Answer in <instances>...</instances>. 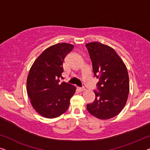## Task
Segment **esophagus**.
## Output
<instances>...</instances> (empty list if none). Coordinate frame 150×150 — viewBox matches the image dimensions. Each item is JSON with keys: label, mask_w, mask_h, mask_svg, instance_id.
Masks as SVG:
<instances>
[{"label": "esophagus", "mask_w": 150, "mask_h": 150, "mask_svg": "<svg viewBox=\"0 0 150 150\" xmlns=\"http://www.w3.org/2000/svg\"><path fill=\"white\" fill-rule=\"evenodd\" d=\"M78 89H79V91H81V92H83V91H85V89L82 88H78Z\"/></svg>", "instance_id": "1"}]
</instances>
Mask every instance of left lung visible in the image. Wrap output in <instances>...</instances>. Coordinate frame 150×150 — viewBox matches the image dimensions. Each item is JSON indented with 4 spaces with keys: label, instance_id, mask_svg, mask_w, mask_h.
I'll return each instance as SVG.
<instances>
[{
    "label": "left lung",
    "instance_id": "obj_1",
    "mask_svg": "<svg viewBox=\"0 0 150 150\" xmlns=\"http://www.w3.org/2000/svg\"><path fill=\"white\" fill-rule=\"evenodd\" d=\"M92 62L94 75L99 78L94 91L96 99L87 105L93 117L101 120L118 115L126 105L129 93V79L127 67L112 48L98 42L86 44Z\"/></svg>",
    "mask_w": 150,
    "mask_h": 150
}]
</instances>
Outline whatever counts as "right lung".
I'll list each match as a JSON object with an SVG mask.
<instances>
[{
    "label": "right lung",
    "instance_id": "right-lung-1",
    "mask_svg": "<svg viewBox=\"0 0 150 150\" xmlns=\"http://www.w3.org/2000/svg\"><path fill=\"white\" fill-rule=\"evenodd\" d=\"M74 46L59 43L43 51L31 67L27 79V92L34 110L47 118H57L69 108L76 88L60 83L62 64Z\"/></svg>",
    "mask_w": 150,
    "mask_h": 150
}]
</instances>
